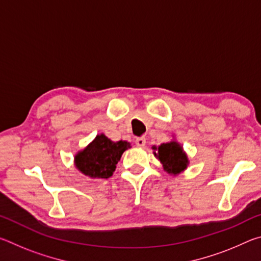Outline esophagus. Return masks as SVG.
<instances>
[{"label":"esophagus","mask_w":261,"mask_h":261,"mask_svg":"<svg viewBox=\"0 0 261 261\" xmlns=\"http://www.w3.org/2000/svg\"><path fill=\"white\" fill-rule=\"evenodd\" d=\"M135 143H136L137 146L143 147V146H145V144H146V139H145L144 137H138V138H136Z\"/></svg>","instance_id":"1"}]
</instances>
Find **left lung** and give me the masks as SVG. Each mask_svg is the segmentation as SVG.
Returning <instances> with one entry per match:
<instances>
[{"label":"left lung","instance_id":"8db88e82","mask_svg":"<svg viewBox=\"0 0 261 261\" xmlns=\"http://www.w3.org/2000/svg\"><path fill=\"white\" fill-rule=\"evenodd\" d=\"M156 148V147H155ZM163 165L165 170L169 174H178L188 166V156L182 146L176 141L161 144L158 147V153H154Z\"/></svg>","mask_w":261,"mask_h":261}]
</instances>
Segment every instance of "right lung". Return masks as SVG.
Masks as SVG:
<instances>
[{
	"instance_id": "add662e5",
	"label": "right lung",
	"mask_w": 261,
	"mask_h": 261,
	"mask_svg": "<svg viewBox=\"0 0 261 261\" xmlns=\"http://www.w3.org/2000/svg\"><path fill=\"white\" fill-rule=\"evenodd\" d=\"M127 147H130L127 141L114 143L105 135H100L77 154L74 162L84 175L93 178H108L116 169L117 162Z\"/></svg>"
}]
</instances>
